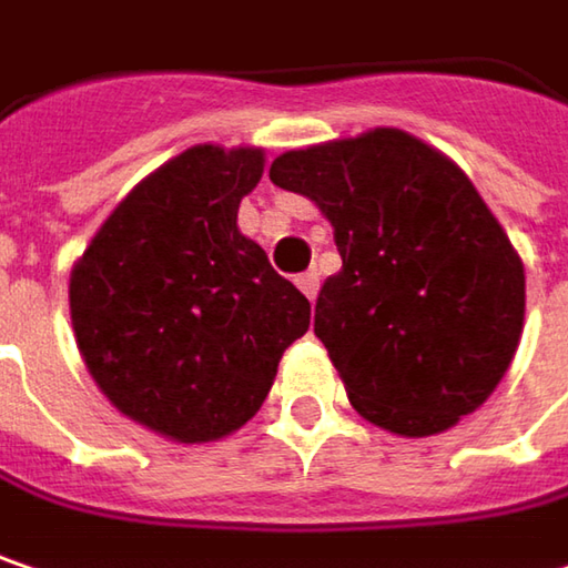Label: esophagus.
<instances>
[{
	"label": "esophagus",
	"instance_id": "esophagus-1",
	"mask_svg": "<svg viewBox=\"0 0 568 568\" xmlns=\"http://www.w3.org/2000/svg\"><path fill=\"white\" fill-rule=\"evenodd\" d=\"M295 285L308 295V302H315L317 298V285H321V276H317L315 270H308V273H302L298 280H295Z\"/></svg>",
	"mask_w": 568,
	"mask_h": 568
}]
</instances>
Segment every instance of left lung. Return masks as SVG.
<instances>
[{
	"label": "left lung",
	"instance_id": "8db88e82",
	"mask_svg": "<svg viewBox=\"0 0 568 568\" xmlns=\"http://www.w3.org/2000/svg\"><path fill=\"white\" fill-rule=\"evenodd\" d=\"M270 180L334 227L341 273L315 334L351 405L398 437H430L501 383L524 331V263L469 176L398 128L273 160Z\"/></svg>",
	"mask_w": 568,
	"mask_h": 568
}]
</instances>
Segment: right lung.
<instances>
[{"label":"right lung","mask_w":568,"mask_h":568,"mask_svg":"<svg viewBox=\"0 0 568 568\" xmlns=\"http://www.w3.org/2000/svg\"><path fill=\"white\" fill-rule=\"evenodd\" d=\"M263 148L195 144L134 185L70 273L85 369L118 412L176 444L244 427L308 331V298L237 227Z\"/></svg>","instance_id":"add662e5"}]
</instances>
